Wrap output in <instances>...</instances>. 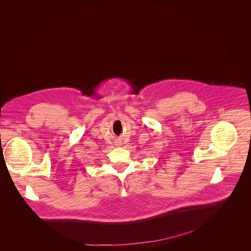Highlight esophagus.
Returning <instances> with one entry per match:
<instances>
[{"label": "esophagus", "mask_w": 251, "mask_h": 251, "mask_svg": "<svg viewBox=\"0 0 251 251\" xmlns=\"http://www.w3.org/2000/svg\"><path fill=\"white\" fill-rule=\"evenodd\" d=\"M121 144H123V142H120V141L116 142V146H121Z\"/></svg>", "instance_id": "1"}]
</instances>
